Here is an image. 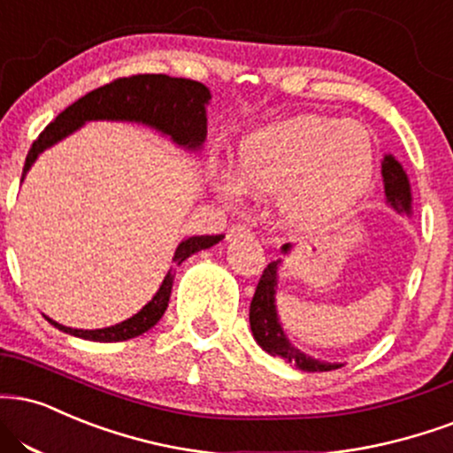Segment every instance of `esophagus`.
Returning <instances> with one entry per match:
<instances>
[{
	"label": "esophagus",
	"instance_id": "1",
	"mask_svg": "<svg viewBox=\"0 0 453 453\" xmlns=\"http://www.w3.org/2000/svg\"><path fill=\"white\" fill-rule=\"evenodd\" d=\"M250 236V227L244 226V223H234V226L227 227V241H234V238Z\"/></svg>",
	"mask_w": 453,
	"mask_h": 453
}]
</instances>
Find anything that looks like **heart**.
Here are the masks:
<instances>
[{
	"label": "heart",
	"mask_w": 453,
	"mask_h": 453,
	"mask_svg": "<svg viewBox=\"0 0 453 453\" xmlns=\"http://www.w3.org/2000/svg\"><path fill=\"white\" fill-rule=\"evenodd\" d=\"M375 150L358 122L302 116L272 124L242 141L236 157L238 183L257 198L279 196L282 221L319 227L344 212L372 181ZM241 188L223 181L227 203L241 200Z\"/></svg>",
	"instance_id": "b5f03b06"
}]
</instances>
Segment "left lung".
<instances>
[{
    "mask_svg": "<svg viewBox=\"0 0 453 453\" xmlns=\"http://www.w3.org/2000/svg\"><path fill=\"white\" fill-rule=\"evenodd\" d=\"M384 174V189H386V200L390 206H395L399 212H410L411 209V192H410V181H407V174L403 173L399 162L392 156L384 157L382 165ZM288 244L282 247L287 250ZM280 261H270L268 268L264 270L261 279L255 288V296L250 299V331H253L255 342L264 348L265 352L272 357L285 358L287 363L296 365L302 372H334V369L342 367V365L319 361V358L308 357L302 350H297L291 342L287 340L282 334V326L279 323V316H276L274 306V293H276V270H279Z\"/></svg>",
    "mask_w": 453,
    "mask_h": 453,
    "instance_id": "8db88e82",
    "label": "left lung"
}]
</instances>
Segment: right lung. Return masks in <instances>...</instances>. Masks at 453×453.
Returning <instances> with one entry per match:
<instances>
[{
	"label": "right lung",
	"instance_id": "obj_1",
	"mask_svg": "<svg viewBox=\"0 0 453 453\" xmlns=\"http://www.w3.org/2000/svg\"><path fill=\"white\" fill-rule=\"evenodd\" d=\"M209 99L211 92L200 81L171 78V75L162 73H139L109 81V84L90 90L88 95H84L73 105H69L65 111L58 113L54 122L42 130L40 137L34 141L29 154H27L23 177L46 147L67 137L75 128H80L86 119H134V122L150 124V127L171 134L174 143L196 150V147L203 145L206 137L204 105ZM223 236L188 238L174 250L173 261L177 265L183 264L189 255L212 247ZM173 279L174 274L171 268L156 296L151 297V302L141 312L134 314L133 319L124 320V323L107 326V329H69V326L54 323L50 319L48 320L65 334L84 337V340L90 342L130 340V337L145 334L147 329H151L162 319L168 306V299H171Z\"/></svg>",
	"mask_w": 453,
	"mask_h": 453
}]
</instances>
